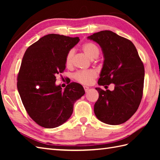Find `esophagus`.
<instances>
[{"instance_id": "obj_1", "label": "esophagus", "mask_w": 160, "mask_h": 160, "mask_svg": "<svg viewBox=\"0 0 160 160\" xmlns=\"http://www.w3.org/2000/svg\"><path fill=\"white\" fill-rule=\"evenodd\" d=\"M84 91H85V92H88L89 90V87L87 86H84Z\"/></svg>"}]
</instances>
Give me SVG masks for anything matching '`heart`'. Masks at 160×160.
I'll return each mask as SVG.
<instances>
[{
    "mask_svg": "<svg viewBox=\"0 0 160 160\" xmlns=\"http://www.w3.org/2000/svg\"><path fill=\"white\" fill-rule=\"evenodd\" d=\"M82 50L84 53L91 59H94L98 57L99 54V49L92 42H86L82 46ZM74 56V51L71 50L67 53L65 64L67 67H70L72 65L73 58ZM98 76V73L95 70L90 69L87 71H78L74 74L75 80L78 82L83 84H90L96 79Z\"/></svg>",
    "mask_w": 160,
    "mask_h": 160,
    "instance_id": "b5f03b06",
    "label": "heart"
}]
</instances>
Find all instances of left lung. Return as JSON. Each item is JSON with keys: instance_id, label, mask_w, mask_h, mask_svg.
Here are the masks:
<instances>
[{"instance_id": "obj_1", "label": "left lung", "mask_w": 160, "mask_h": 160, "mask_svg": "<svg viewBox=\"0 0 160 160\" xmlns=\"http://www.w3.org/2000/svg\"><path fill=\"white\" fill-rule=\"evenodd\" d=\"M87 38L97 42L103 53L98 84L115 85L113 91L96 88L99 98L94 104L95 115L105 124H121L130 119L140 106L144 88V64L133 43L113 32L101 31Z\"/></svg>"}]
</instances>
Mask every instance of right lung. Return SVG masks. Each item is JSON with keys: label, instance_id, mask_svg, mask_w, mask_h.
I'll return each mask as SVG.
<instances>
[{"label": "right lung", "instance_id": "1", "mask_svg": "<svg viewBox=\"0 0 160 160\" xmlns=\"http://www.w3.org/2000/svg\"><path fill=\"white\" fill-rule=\"evenodd\" d=\"M79 40L52 33L40 38L24 54L17 88L28 115L44 128H56L69 120L75 102L85 93L76 82L64 90L56 84V76L65 69L67 53Z\"/></svg>", "mask_w": 160, "mask_h": 160}]
</instances>
